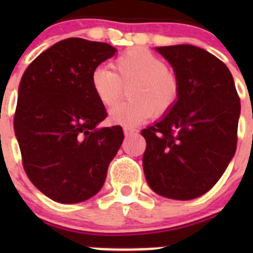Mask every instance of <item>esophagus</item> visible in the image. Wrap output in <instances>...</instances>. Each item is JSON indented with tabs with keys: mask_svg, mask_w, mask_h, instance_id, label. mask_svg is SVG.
I'll list each match as a JSON object with an SVG mask.
<instances>
[{
	"mask_svg": "<svg viewBox=\"0 0 253 253\" xmlns=\"http://www.w3.org/2000/svg\"><path fill=\"white\" fill-rule=\"evenodd\" d=\"M137 133V129L131 128V126H125L124 128V134L125 137H128V135H131V134Z\"/></svg>",
	"mask_w": 253,
	"mask_h": 253,
	"instance_id": "esophagus-1",
	"label": "esophagus"
}]
</instances>
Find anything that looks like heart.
Returning a JSON list of instances; mask_svg holds the SVG:
<instances>
[{"label":"heart","instance_id":"b5f03b06","mask_svg":"<svg viewBox=\"0 0 253 253\" xmlns=\"http://www.w3.org/2000/svg\"><path fill=\"white\" fill-rule=\"evenodd\" d=\"M113 68L100 66L91 75L93 93L106 109L115 106L128 87L130 100L111 111L113 124L135 126L154 114L165 115L178 101L177 75L149 49L135 46L123 51L114 59Z\"/></svg>","mask_w":253,"mask_h":253}]
</instances>
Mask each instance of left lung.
I'll use <instances>...</instances> for the list:
<instances>
[{
	"instance_id": "8db88e82",
	"label": "left lung",
	"mask_w": 253,
	"mask_h": 253,
	"mask_svg": "<svg viewBox=\"0 0 253 253\" xmlns=\"http://www.w3.org/2000/svg\"><path fill=\"white\" fill-rule=\"evenodd\" d=\"M180 81V97L163 119L140 133L143 169L154 193L191 200L208 193L234 156L240 96L228 67L198 46L157 48Z\"/></svg>"
}]
</instances>
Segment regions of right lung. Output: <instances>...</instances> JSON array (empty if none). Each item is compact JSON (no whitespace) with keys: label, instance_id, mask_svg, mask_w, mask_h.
I'll use <instances>...</instances> for the list:
<instances>
[{"label":"right lung","instance_id":"right-lung-1","mask_svg":"<svg viewBox=\"0 0 253 253\" xmlns=\"http://www.w3.org/2000/svg\"><path fill=\"white\" fill-rule=\"evenodd\" d=\"M116 49L81 38L60 40L35 58L19 86L13 128L22 166L38 190L75 204L100 191L124 139L120 125L97 129L107 116L91 75Z\"/></svg>","mask_w":253,"mask_h":253}]
</instances>
